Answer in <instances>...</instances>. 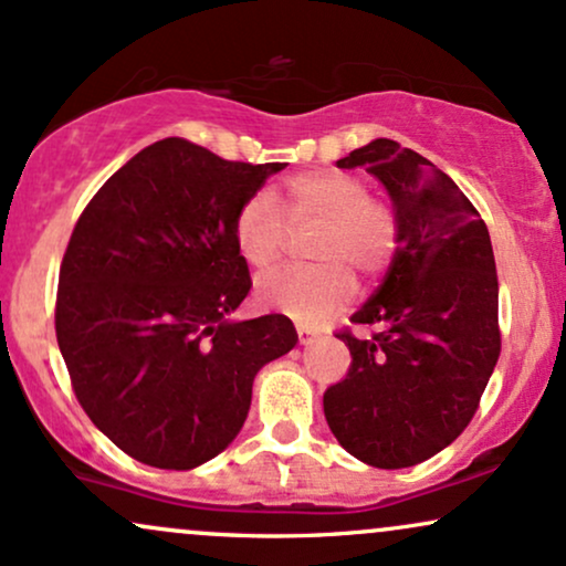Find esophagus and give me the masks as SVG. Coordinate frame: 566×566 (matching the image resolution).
<instances>
[{"instance_id": "1", "label": "esophagus", "mask_w": 566, "mask_h": 566, "mask_svg": "<svg viewBox=\"0 0 566 566\" xmlns=\"http://www.w3.org/2000/svg\"><path fill=\"white\" fill-rule=\"evenodd\" d=\"M297 343H301V345L313 343V332L305 329V326H297Z\"/></svg>"}]
</instances>
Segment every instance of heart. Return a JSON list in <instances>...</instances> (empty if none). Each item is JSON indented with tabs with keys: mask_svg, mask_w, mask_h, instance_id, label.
Wrapping results in <instances>:
<instances>
[{
	"mask_svg": "<svg viewBox=\"0 0 566 566\" xmlns=\"http://www.w3.org/2000/svg\"><path fill=\"white\" fill-rule=\"evenodd\" d=\"M287 223H316L303 269L276 271L258 282L255 295L297 322H322L356 295V276L374 282L390 269L400 244L392 206L369 195L366 181L348 171H311L284 184ZM287 223L269 195H253L234 218L240 255L258 271H271L287 250Z\"/></svg>",
	"mask_w": 566,
	"mask_h": 566,
	"instance_id": "obj_1",
	"label": "heart"
}]
</instances>
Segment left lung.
<instances>
[{
	"label": "left lung",
	"instance_id": "1",
	"mask_svg": "<svg viewBox=\"0 0 566 566\" xmlns=\"http://www.w3.org/2000/svg\"><path fill=\"white\" fill-rule=\"evenodd\" d=\"M377 176L400 244L348 329L350 369L324 392L326 424L364 464L403 469L451 446L478 411L501 356L499 276L485 221L448 174L392 139L353 149L337 168Z\"/></svg>",
	"mask_w": 566,
	"mask_h": 566
}]
</instances>
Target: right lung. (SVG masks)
I'll return each mask as SVG.
<instances>
[{"label": "right lung", "instance_id": "add662e5", "mask_svg": "<svg viewBox=\"0 0 566 566\" xmlns=\"http://www.w3.org/2000/svg\"><path fill=\"white\" fill-rule=\"evenodd\" d=\"M287 163H234L168 136L81 213L60 265L54 332L86 417L120 451L195 469L237 438L261 366L297 343L287 316L231 322L250 271L237 210Z\"/></svg>", "mask_w": 566, "mask_h": 566}]
</instances>
